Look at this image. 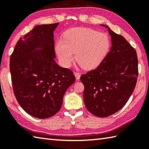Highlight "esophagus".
I'll list each match as a JSON object with an SVG mask.
<instances>
[{"label":"esophagus","mask_w":149,"mask_h":149,"mask_svg":"<svg viewBox=\"0 0 149 149\" xmlns=\"http://www.w3.org/2000/svg\"><path fill=\"white\" fill-rule=\"evenodd\" d=\"M74 75L75 76V78H76V80H79L80 79L81 77V74L79 72H74Z\"/></svg>","instance_id":"esophagus-1"}]
</instances>
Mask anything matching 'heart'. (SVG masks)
Returning a JSON list of instances; mask_svg holds the SVG:
<instances>
[{
  "instance_id": "1",
  "label": "heart",
  "mask_w": 149,
  "mask_h": 149,
  "mask_svg": "<svg viewBox=\"0 0 149 149\" xmlns=\"http://www.w3.org/2000/svg\"><path fill=\"white\" fill-rule=\"evenodd\" d=\"M111 45L109 36L105 33L90 28L76 27L66 31L63 40H58L54 49L61 64L69 67L74 59L82 67H97L105 58Z\"/></svg>"
}]
</instances>
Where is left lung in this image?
Masks as SVG:
<instances>
[{
	"label": "left lung",
	"mask_w": 149,
	"mask_h": 149,
	"mask_svg": "<svg viewBox=\"0 0 149 149\" xmlns=\"http://www.w3.org/2000/svg\"><path fill=\"white\" fill-rule=\"evenodd\" d=\"M111 37V48L97 67L81 76L87 109L104 118L125 106L135 88L138 61L135 49L122 36L106 25Z\"/></svg>",
	"instance_id": "1"
}]
</instances>
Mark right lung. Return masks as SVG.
Wrapping results in <instances>:
<instances>
[{
  "instance_id": "1",
  "label": "right lung",
  "mask_w": 149,
  "mask_h": 149,
  "mask_svg": "<svg viewBox=\"0 0 149 149\" xmlns=\"http://www.w3.org/2000/svg\"><path fill=\"white\" fill-rule=\"evenodd\" d=\"M59 23L38 25L17 43L10 57L15 96L25 111L38 118L60 110L64 94L75 77L55 61L53 32Z\"/></svg>"
}]
</instances>
